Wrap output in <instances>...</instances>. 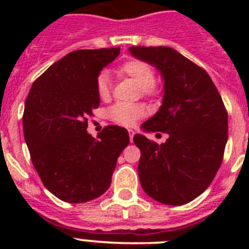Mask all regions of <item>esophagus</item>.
<instances>
[{"instance_id":"obj_1","label":"esophagus","mask_w":249,"mask_h":249,"mask_svg":"<svg viewBox=\"0 0 249 249\" xmlns=\"http://www.w3.org/2000/svg\"><path fill=\"white\" fill-rule=\"evenodd\" d=\"M128 135H129V140H131V142H133V137H135V131H133V129H128Z\"/></svg>"}]
</instances>
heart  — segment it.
I'll list each match as a JSON object with an SVG mask.
<instances>
[{
	"mask_svg": "<svg viewBox=\"0 0 249 249\" xmlns=\"http://www.w3.org/2000/svg\"><path fill=\"white\" fill-rule=\"evenodd\" d=\"M117 73L135 81L136 85L141 89V92L147 96H152L157 92L155 86V71L144 61L141 59H128L121 63L117 67ZM96 92L101 100H107L109 97V80L106 73H101L96 80ZM144 116V108L140 105L129 103H116L108 109V117L114 123L121 126H133L141 117Z\"/></svg>",
	"mask_w": 249,
	"mask_h": 249,
	"instance_id": "b5f03b06",
	"label": "heart"
}]
</instances>
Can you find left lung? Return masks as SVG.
I'll use <instances>...</instances> for the list:
<instances>
[{"label":"left lung","instance_id":"left-lung-1","mask_svg":"<svg viewBox=\"0 0 249 249\" xmlns=\"http://www.w3.org/2000/svg\"><path fill=\"white\" fill-rule=\"evenodd\" d=\"M129 52L155 66L164 80L162 106L142 128L169 135L162 144L143 135L133 137L141 151V186L160 203H188L207 190L221 167L227 109L208 73L173 48L133 46Z\"/></svg>","mask_w":249,"mask_h":249}]
</instances>
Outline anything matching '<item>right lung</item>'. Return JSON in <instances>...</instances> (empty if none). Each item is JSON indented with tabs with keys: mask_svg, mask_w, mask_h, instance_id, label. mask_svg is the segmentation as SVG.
I'll return each mask as SVG.
<instances>
[{
	"mask_svg": "<svg viewBox=\"0 0 249 249\" xmlns=\"http://www.w3.org/2000/svg\"><path fill=\"white\" fill-rule=\"evenodd\" d=\"M120 54V47L78 50L43 72L25 102L23 135L31 160L45 187L68 203L97 198L111 186L117 158L129 143L128 132L107 126L97 138L87 133L98 108L96 80Z\"/></svg>",
	"mask_w": 249,
	"mask_h": 249,
	"instance_id": "1",
	"label": "right lung"
}]
</instances>
